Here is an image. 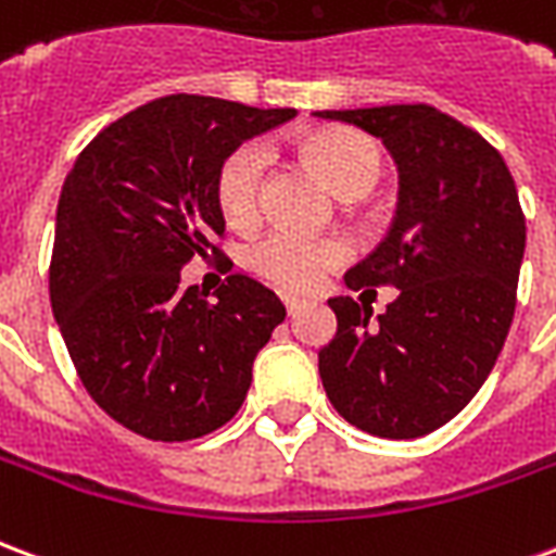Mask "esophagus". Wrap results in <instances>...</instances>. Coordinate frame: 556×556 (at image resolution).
Listing matches in <instances>:
<instances>
[{"mask_svg":"<svg viewBox=\"0 0 556 556\" xmlns=\"http://www.w3.org/2000/svg\"><path fill=\"white\" fill-rule=\"evenodd\" d=\"M282 303H286L289 315H294L298 309H303V303H306V301H301V298H291V294H282Z\"/></svg>","mask_w":556,"mask_h":556,"instance_id":"esophagus-1","label":"esophagus"}]
</instances>
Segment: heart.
<instances>
[{
    "label": "heart",
    "mask_w": 556,
    "mask_h": 556,
    "mask_svg": "<svg viewBox=\"0 0 556 556\" xmlns=\"http://www.w3.org/2000/svg\"><path fill=\"white\" fill-rule=\"evenodd\" d=\"M301 151L339 195L366 193L381 175V151L372 139L345 127H321L301 139ZM267 148L258 139L241 142L217 172V202L231 226H250L262 214ZM345 243L337 238H303L294 231H270L250 247L247 265L279 289L306 291L327 270L345 262Z\"/></svg>",
    "instance_id": "1"
}]
</instances>
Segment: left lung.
<instances>
[{
	"label": "left lung",
	"instance_id": "obj_1",
	"mask_svg": "<svg viewBox=\"0 0 556 556\" xmlns=\"http://www.w3.org/2000/svg\"><path fill=\"white\" fill-rule=\"evenodd\" d=\"M361 127L399 166L396 219L375 253L345 274L349 289L396 286L372 306L330 298L337 337L318 351L333 408L351 426L408 441L465 408L497 363L515 315L525 211L501 151L429 103L325 110Z\"/></svg>",
	"mask_w": 556,
	"mask_h": 556
}]
</instances>
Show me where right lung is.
Returning a JSON list of instances; mask_svg holds the SVG:
<instances>
[{
	"mask_svg": "<svg viewBox=\"0 0 556 556\" xmlns=\"http://www.w3.org/2000/svg\"><path fill=\"white\" fill-rule=\"evenodd\" d=\"M205 94H166L79 151L55 214L50 303L79 381L148 441H193L247 399L253 361L286 306L247 274L217 301L181 267L223 258L217 172L243 139L294 118Z\"/></svg>",
	"mask_w": 556,
	"mask_h": 556,
	"instance_id": "obj_1",
	"label": "right lung"
}]
</instances>
